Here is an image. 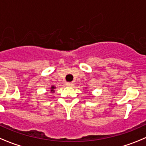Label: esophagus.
<instances>
[{
    "label": "esophagus",
    "instance_id": "esophagus-1",
    "mask_svg": "<svg viewBox=\"0 0 146 146\" xmlns=\"http://www.w3.org/2000/svg\"><path fill=\"white\" fill-rule=\"evenodd\" d=\"M66 85L68 86H73V83L68 82V83H66Z\"/></svg>",
    "mask_w": 146,
    "mask_h": 146
}]
</instances>
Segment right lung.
Returning <instances> with one entry per match:
<instances>
[{
  "instance_id": "add662e5",
  "label": "right lung",
  "mask_w": 146,
  "mask_h": 146,
  "mask_svg": "<svg viewBox=\"0 0 146 146\" xmlns=\"http://www.w3.org/2000/svg\"><path fill=\"white\" fill-rule=\"evenodd\" d=\"M54 89H55V86H52V87H51V92H54Z\"/></svg>"
}]
</instances>
